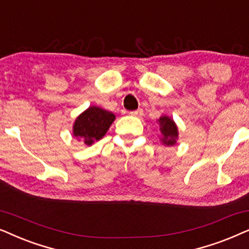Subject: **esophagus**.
Returning a JSON list of instances; mask_svg holds the SVG:
<instances>
[{
	"label": "esophagus",
	"instance_id": "34e87169",
	"mask_svg": "<svg viewBox=\"0 0 249 249\" xmlns=\"http://www.w3.org/2000/svg\"><path fill=\"white\" fill-rule=\"evenodd\" d=\"M131 115L134 116V117L141 118L142 116H143V110H142V109H138V110H135V111H131Z\"/></svg>",
	"mask_w": 249,
	"mask_h": 249
}]
</instances>
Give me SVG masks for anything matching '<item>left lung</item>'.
Wrapping results in <instances>:
<instances>
[{
	"mask_svg": "<svg viewBox=\"0 0 249 249\" xmlns=\"http://www.w3.org/2000/svg\"><path fill=\"white\" fill-rule=\"evenodd\" d=\"M157 122L159 124V131H160L161 143L167 145V147L174 145L178 139V128L173 118L164 115L160 116L159 119H157Z\"/></svg>",
	"mask_w": 249,
	"mask_h": 249,
	"instance_id": "8db88e82",
	"label": "left lung"
}]
</instances>
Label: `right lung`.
<instances>
[{"instance_id": "obj_1", "label": "right lung", "mask_w": 249, "mask_h": 249, "mask_svg": "<svg viewBox=\"0 0 249 249\" xmlns=\"http://www.w3.org/2000/svg\"><path fill=\"white\" fill-rule=\"evenodd\" d=\"M116 116L97 106H91L76 117L72 135L86 145H92L105 137Z\"/></svg>"}]
</instances>
